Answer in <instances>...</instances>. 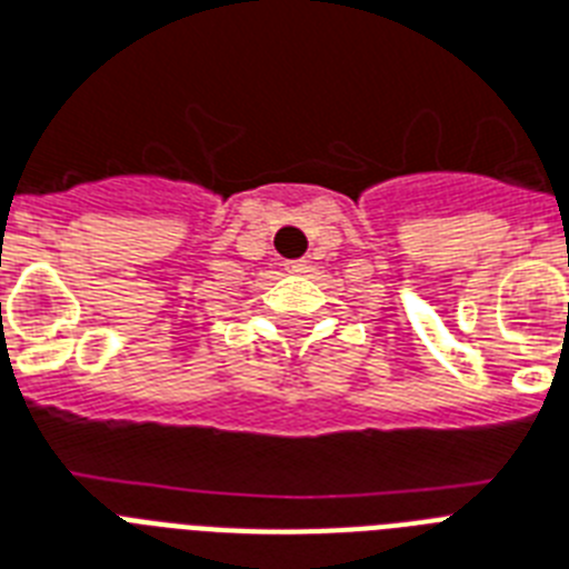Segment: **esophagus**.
I'll list each match as a JSON object with an SVG mask.
<instances>
[{
    "label": "esophagus",
    "instance_id": "obj_1",
    "mask_svg": "<svg viewBox=\"0 0 569 569\" xmlns=\"http://www.w3.org/2000/svg\"><path fill=\"white\" fill-rule=\"evenodd\" d=\"M306 267H308L306 261H288V263H284V270H288V272H306Z\"/></svg>",
    "mask_w": 569,
    "mask_h": 569
}]
</instances>
